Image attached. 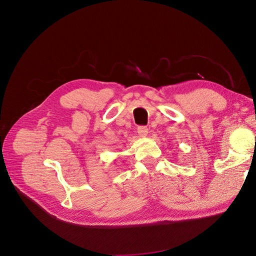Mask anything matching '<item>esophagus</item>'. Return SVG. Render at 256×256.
Returning a JSON list of instances; mask_svg holds the SVG:
<instances>
[{
  "label": "esophagus",
  "instance_id": "obj_1",
  "mask_svg": "<svg viewBox=\"0 0 256 256\" xmlns=\"http://www.w3.org/2000/svg\"><path fill=\"white\" fill-rule=\"evenodd\" d=\"M137 133L142 137H146L149 133V128L147 126H140L137 128Z\"/></svg>",
  "mask_w": 256,
  "mask_h": 256
}]
</instances>
